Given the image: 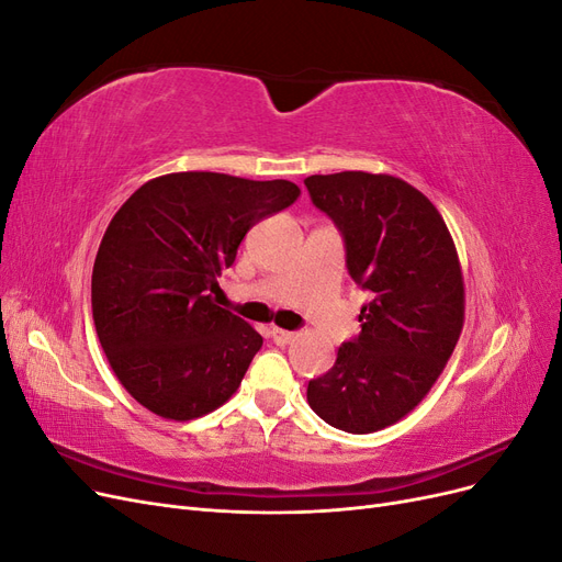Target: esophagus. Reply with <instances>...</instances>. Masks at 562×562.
<instances>
[{"instance_id":"obj_1","label":"esophagus","mask_w":562,"mask_h":562,"mask_svg":"<svg viewBox=\"0 0 562 562\" xmlns=\"http://www.w3.org/2000/svg\"><path fill=\"white\" fill-rule=\"evenodd\" d=\"M271 337H274L277 345H288V342H293V339H295V333L283 330V328H271Z\"/></svg>"}]
</instances>
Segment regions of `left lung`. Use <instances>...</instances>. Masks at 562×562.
<instances>
[{
	"label": "left lung",
	"instance_id": "left-lung-1",
	"mask_svg": "<svg viewBox=\"0 0 562 562\" xmlns=\"http://www.w3.org/2000/svg\"><path fill=\"white\" fill-rule=\"evenodd\" d=\"M342 234L349 277L372 302L307 401L330 427L370 434L429 394L464 326V281L434 203L394 176L345 171L304 180Z\"/></svg>",
	"mask_w": 562,
	"mask_h": 562
}]
</instances>
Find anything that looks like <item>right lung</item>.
Masks as SVG:
<instances>
[{
	"mask_svg": "<svg viewBox=\"0 0 562 562\" xmlns=\"http://www.w3.org/2000/svg\"><path fill=\"white\" fill-rule=\"evenodd\" d=\"M297 196L288 180L187 171L145 182L116 211L93 265V323L147 411L187 422L239 389L262 337L211 293L246 232Z\"/></svg>",
	"mask_w": 562,
	"mask_h": 562,
	"instance_id": "add662e5",
	"label": "right lung"
}]
</instances>
